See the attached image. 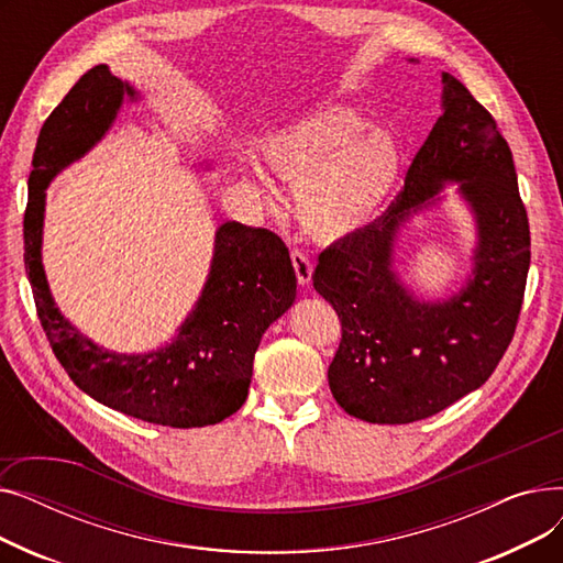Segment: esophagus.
<instances>
[{"label": "esophagus", "instance_id": "esophagus-1", "mask_svg": "<svg viewBox=\"0 0 563 563\" xmlns=\"http://www.w3.org/2000/svg\"><path fill=\"white\" fill-rule=\"evenodd\" d=\"M291 264H294V272H297L299 283L308 285L312 280V260L303 251L291 249Z\"/></svg>", "mask_w": 563, "mask_h": 563}]
</instances>
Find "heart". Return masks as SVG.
<instances>
[{"mask_svg":"<svg viewBox=\"0 0 563 563\" xmlns=\"http://www.w3.org/2000/svg\"><path fill=\"white\" fill-rule=\"evenodd\" d=\"M344 107H319L276 130L262 157L294 180V212L314 240L333 242L365 225L399 175V145Z\"/></svg>","mask_w":563,"mask_h":563,"instance_id":"b5f03b06","label":"heart"}]
</instances>
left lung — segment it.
<instances>
[{
    "instance_id": "left-lung-1",
    "label": "left lung",
    "mask_w": 563,
    "mask_h": 563,
    "mask_svg": "<svg viewBox=\"0 0 563 563\" xmlns=\"http://www.w3.org/2000/svg\"><path fill=\"white\" fill-rule=\"evenodd\" d=\"M442 115L408 166L404 189L369 225L319 255L314 289L342 321L329 386L349 416L408 424L482 388L514 340L529 272V223L509 143L450 73ZM445 181L478 221L473 276L448 302H418L391 269L398 225Z\"/></svg>"
}]
</instances>
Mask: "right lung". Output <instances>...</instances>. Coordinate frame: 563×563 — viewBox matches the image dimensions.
Listing matches in <instances>:
<instances>
[{"label": "right lung", "mask_w": 563, "mask_h": 563, "mask_svg": "<svg viewBox=\"0 0 563 563\" xmlns=\"http://www.w3.org/2000/svg\"><path fill=\"white\" fill-rule=\"evenodd\" d=\"M134 88L100 64L84 73L45 121L24 212V266L41 327L75 386L130 418L173 429L217 424L249 397L264 331L297 297V274L278 234L225 221L217 228L210 276L175 340L147 353H115L84 338L58 312L41 244L45 189L107 134Z\"/></svg>", "instance_id": "add662e5"}]
</instances>
